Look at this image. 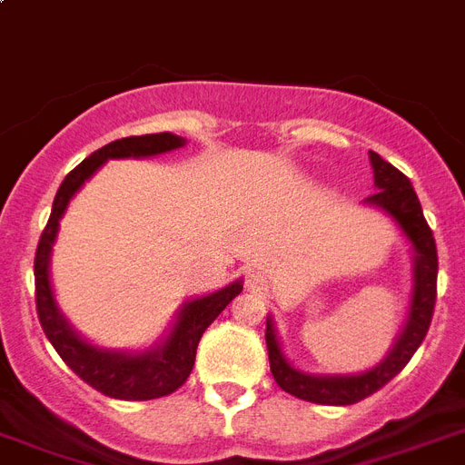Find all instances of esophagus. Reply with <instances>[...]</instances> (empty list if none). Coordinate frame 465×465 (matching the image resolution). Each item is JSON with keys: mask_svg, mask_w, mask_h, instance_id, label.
Instances as JSON below:
<instances>
[{"mask_svg": "<svg viewBox=\"0 0 465 465\" xmlns=\"http://www.w3.org/2000/svg\"><path fill=\"white\" fill-rule=\"evenodd\" d=\"M248 287H251V290H262V287H265V280H262L261 272H251V275H248Z\"/></svg>", "mask_w": 465, "mask_h": 465, "instance_id": "34e87169", "label": "esophagus"}]
</instances>
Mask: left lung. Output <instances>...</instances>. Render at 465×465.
<instances>
[{"label": "left lung", "instance_id": "left-lung-1", "mask_svg": "<svg viewBox=\"0 0 465 465\" xmlns=\"http://www.w3.org/2000/svg\"><path fill=\"white\" fill-rule=\"evenodd\" d=\"M369 161L374 168L376 193L369 195L364 203L383 210L398 229L405 233V239L412 246V297L408 321L403 332H398V340L376 367L361 374H306L292 367L284 357L280 340H277L272 318L265 321V342H268L270 371L275 376L277 386L292 396L318 405H352L364 401L367 396L386 386L401 369L411 361L422 340H425L430 323H432L434 302H437V243H434L432 229L427 226L420 200L412 190L411 181L405 178L396 166L383 161L376 152H369Z\"/></svg>", "mask_w": 465, "mask_h": 465}]
</instances>
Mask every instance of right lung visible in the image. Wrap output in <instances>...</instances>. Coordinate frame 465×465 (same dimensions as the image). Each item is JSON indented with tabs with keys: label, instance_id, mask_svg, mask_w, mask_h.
<instances>
[{
	"label": "right lung",
	"instance_id": "right-lung-1",
	"mask_svg": "<svg viewBox=\"0 0 465 465\" xmlns=\"http://www.w3.org/2000/svg\"><path fill=\"white\" fill-rule=\"evenodd\" d=\"M183 144L185 140L178 134L159 133L123 137V140L96 149L89 159H84L62 181L60 190L54 195L47 226L43 229V236L38 241L33 268H35V306H38L43 332L53 342L64 364L89 386L101 391L104 396L120 398V401H152V398L168 396L175 389H181L193 371L197 342L203 338V332L226 309V304L233 297H239L243 290V282L236 280V282L226 284L224 290L185 302L183 309L178 311L173 331L168 332V338L144 352H113V350L91 345L89 340H84L69 325L67 318L57 309L53 284H50V253H53V243L57 239L62 214L76 190L82 188L108 159H130V156L144 159V156L173 152Z\"/></svg>",
	"mask_w": 465,
	"mask_h": 465
}]
</instances>
